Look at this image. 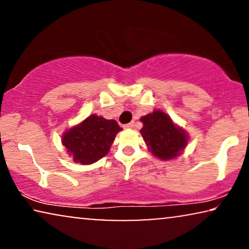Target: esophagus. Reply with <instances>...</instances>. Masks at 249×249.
<instances>
[{
	"instance_id": "1",
	"label": "esophagus",
	"mask_w": 249,
	"mask_h": 249,
	"mask_svg": "<svg viewBox=\"0 0 249 249\" xmlns=\"http://www.w3.org/2000/svg\"><path fill=\"white\" fill-rule=\"evenodd\" d=\"M124 128H128V129H130V128H134V127H135V122H134V121H132V122H129V124H124Z\"/></svg>"
}]
</instances>
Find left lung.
I'll return each mask as SVG.
<instances>
[{
	"label": "left lung",
	"instance_id": "1",
	"mask_svg": "<svg viewBox=\"0 0 249 249\" xmlns=\"http://www.w3.org/2000/svg\"><path fill=\"white\" fill-rule=\"evenodd\" d=\"M141 134L148 148L162 160H171L187 145L186 132L173 124L171 118L162 111H154L141 119Z\"/></svg>",
	"mask_w": 249,
	"mask_h": 249
}]
</instances>
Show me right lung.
Returning a JSON list of instances; mask_svg holds the SVG:
<instances>
[{"instance_id":"add662e5","label":"right lung","mask_w":249,"mask_h":249,"mask_svg":"<svg viewBox=\"0 0 249 249\" xmlns=\"http://www.w3.org/2000/svg\"><path fill=\"white\" fill-rule=\"evenodd\" d=\"M122 129L115 120L90 115L77 127L66 131L62 142L73 161L80 164H91L110 151L115 135Z\"/></svg>"}]
</instances>
